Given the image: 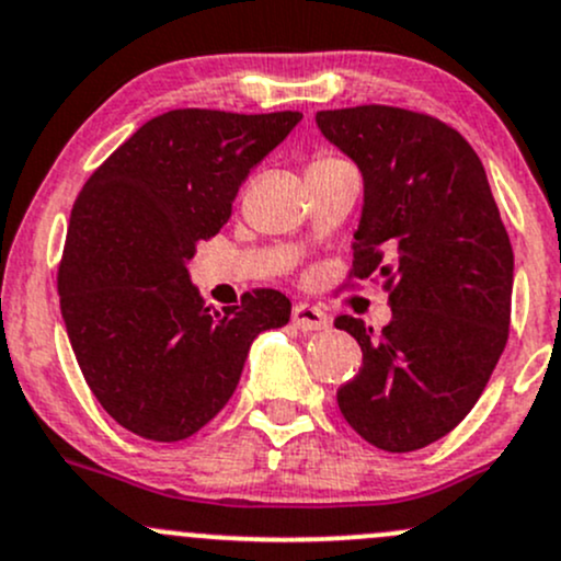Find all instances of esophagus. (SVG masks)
<instances>
[{"label": "esophagus", "instance_id": "1", "mask_svg": "<svg viewBox=\"0 0 561 561\" xmlns=\"http://www.w3.org/2000/svg\"><path fill=\"white\" fill-rule=\"evenodd\" d=\"M293 325L300 330H322L330 325V320L325 311L317 309V306L296 304L293 306Z\"/></svg>", "mask_w": 561, "mask_h": 561}]
</instances>
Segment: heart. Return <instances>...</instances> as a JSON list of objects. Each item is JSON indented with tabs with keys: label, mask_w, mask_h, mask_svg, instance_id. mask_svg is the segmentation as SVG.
Masks as SVG:
<instances>
[{
	"label": "heart",
	"mask_w": 561,
	"mask_h": 561,
	"mask_svg": "<svg viewBox=\"0 0 561 561\" xmlns=\"http://www.w3.org/2000/svg\"><path fill=\"white\" fill-rule=\"evenodd\" d=\"M330 163H341L339 158H330V156H317L314 161L309 163V169H317V167H330Z\"/></svg>",
	"instance_id": "heart-1"
}]
</instances>
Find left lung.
Instances as JSON below:
<instances>
[{
    "mask_svg": "<svg viewBox=\"0 0 561 561\" xmlns=\"http://www.w3.org/2000/svg\"><path fill=\"white\" fill-rule=\"evenodd\" d=\"M317 126L365 182L350 279H381L392 306L379 333L335 317L363 350L339 409L376 449H424L470 414L505 350L508 231L481 158L449 123L363 104L317 112Z\"/></svg>",
    "mask_w": 561,
    "mask_h": 561,
    "instance_id": "1",
    "label": "left lung"
}]
</instances>
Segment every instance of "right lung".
<instances>
[{
  "mask_svg": "<svg viewBox=\"0 0 561 561\" xmlns=\"http://www.w3.org/2000/svg\"><path fill=\"white\" fill-rule=\"evenodd\" d=\"M300 117L163 112L82 185L58 263L61 317L91 392L139 438L198 433L231 400L255 335L290 320V300L268 287L211 309L185 263Z\"/></svg>",
  "mask_w": 561,
  "mask_h": 561,
  "instance_id": "1",
  "label": "right lung"
}]
</instances>
